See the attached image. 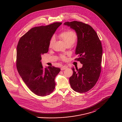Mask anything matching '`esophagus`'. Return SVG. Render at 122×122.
<instances>
[{
    "label": "esophagus",
    "instance_id": "obj_1",
    "mask_svg": "<svg viewBox=\"0 0 122 122\" xmlns=\"http://www.w3.org/2000/svg\"><path fill=\"white\" fill-rule=\"evenodd\" d=\"M67 68L68 67L66 66H62L61 69V70H66V69H67Z\"/></svg>",
    "mask_w": 122,
    "mask_h": 122
}]
</instances>
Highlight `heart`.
Segmentation results:
<instances>
[{
  "mask_svg": "<svg viewBox=\"0 0 122 122\" xmlns=\"http://www.w3.org/2000/svg\"><path fill=\"white\" fill-rule=\"evenodd\" d=\"M59 38L64 41L65 44L67 46L68 45H72L76 42L77 36L75 32L71 30H68L61 33L58 36ZM55 41L54 37H52L49 41V46L52 47ZM60 58L63 60H65L66 57L64 55H60Z\"/></svg>",
  "mask_w": 122,
  "mask_h": 122,
  "instance_id": "obj_1",
  "label": "heart"
}]
</instances>
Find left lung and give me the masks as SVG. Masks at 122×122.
<instances>
[{
  "label": "left lung",
  "mask_w": 122,
  "mask_h": 122,
  "mask_svg": "<svg viewBox=\"0 0 122 122\" xmlns=\"http://www.w3.org/2000/svg\"><path fill=\"white\" fill-rule=\"evenodd\" d=\"M64 25L76 31L77 44L75 59L83 64L79 69L72 68L73 74L70 78V86L76 92H86L96 85L101 71L102 47L97 32L90 25L82 22H66Z\"/></svg>",
  "instance_id": "8db88e82"
}]
</instances>
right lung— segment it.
Listing matches in <instances>:
<instances>
[{
  "label": "right lung",
  "mask_w": 122,
  "mask_h": 122,
  "mask_svg": "<svg viewBox=\"0 0 122 122\" xmlns=\"http://www.w3.org/2000/svg\"><path fill=\"white\" fill-rule=\"evenodd\" d=\"M61 22L30 30L20 39L17 46L16 67L19 75L29 89L36 95H49L55 87V78L60 69L43 68L41 56L48 51L49 41Z\"/></svg>",
  "instance_id": "add662e5"
}]
</instances>
